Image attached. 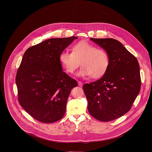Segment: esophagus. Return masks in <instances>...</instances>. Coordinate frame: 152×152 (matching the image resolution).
I'll list each match as a JSON object with an SVG mask.
<instances>
[{
	"label": "esophagus",
	"instance_id": "obj_1",
	"mask_svg": "<svg viewBox=\"0 0 152 152\" xmlns=\"http://www.w3.org/2000/svg\"><path fill=\"white\" fill-rule=\"evenodd\" d=\"M78 85H79V86H82L83 85V83H82V82H81L79 81V82H78Z\"/></svg>",
	"mask_w": 152,
	"mask_h": 152
}]
</instances>
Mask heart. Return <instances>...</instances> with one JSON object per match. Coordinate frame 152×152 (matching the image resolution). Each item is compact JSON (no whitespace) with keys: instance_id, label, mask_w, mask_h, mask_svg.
I'll return each instance as SVG.
<instances>
[{"instance_id":"obj_1","label":"heart","mask_w":152,"mask_h":152,"mask_svg":"<svg viewBox=\"0 0 152 152\" xmlns=\"http://www.w3.org/2000/svg\"><path fill=\"white\" fill-rule=\"evenodd\" d=\"M59 61L66 73L73 74L80 66L82 67L77 73L81 77L91 76L96 79L102 76L109 69L110 56L103 48L87 41H80L75 44L72 52L62 51L59 56Z\"/></svg>"}]
</instances>
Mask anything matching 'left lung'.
<instances>
[{
  "instance_id": "8db88e82",
  "label": "left lung",
  "mask_w": 152,
  "mask_h": 152,
  "mask_svg": "<svg viewBox=\"0 0 152 152\" xmlns=\"http://www.w3.org/2000/svg\"><path fill=\"white\" fill-rule=\"evenodd\" d=\"M90 39L108 52L110 65L102 78L83 86L88 110L99 121H113L131 109L140 93V65L136 57L118 41L113 38Z\"/></svg>"
}]
</instances>
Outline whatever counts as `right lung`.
<instances>
[{
    "label": "right lung",
    "mask_w": 152,
    "mask_h": 152,
    "mask_svg": "<svg viewBox=\"0 0 152 152\" xmlns=\"http://www.w3.org/2000/svg\"><path fill=\"white\" fill-rule=\"evenodd\" d=\"M76 37L50 38L25 52L15 82L18 101L34 118L44 123L61 119L77 81L62 71L59 54Z\"/></svg>",
    "instance_id": "right-lung-1"
}]
</instances>
